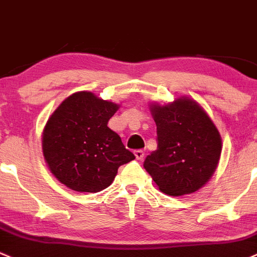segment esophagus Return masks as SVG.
<instances>
[{"mask_svg":"<svg viewBox=\"0 0 257 257\" xmlns=\"http://www.w3.org/2000/svg\"><path fill=\"white\" fill-rule=\"evenodd\" d=\"M135 157L137 158V160H140L141 161L142 158L145 157V152L142 150H137V151H135Z\"/></svg>","mask_w":257,"mask_h":257,"instance_id":"34e87169","label":"esophagus"}]
</instances>
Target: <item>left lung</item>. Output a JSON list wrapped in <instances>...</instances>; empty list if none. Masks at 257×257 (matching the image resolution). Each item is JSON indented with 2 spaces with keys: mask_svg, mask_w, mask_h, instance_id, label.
<instances>
[{
  "mask_svg": "<svg viewBox=\"0 0 257 257\" xmlns=\"http://www.w3.org/2000/svg\"><path fill=\"white\" fill-rule=\"evenodd\" d=\"M150 110L158 146L145 160V169L166 194L197 192L218 167L223 147L218 128L192 97L182 96L167 105L151 102Z\"/></svg>",
  "mask_w": 257,
  "mask_h": 257,
  "instance_id": "left-lung-1",
  "label": "left lung"
}]
</instances>
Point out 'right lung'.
<instances>
[{"mask_svg":"<svg viewBox=\"0 0 257 257\" xmlns=\"http://www.w3.org/2000/svg\"><path fill=\"white\" fill-rule=\"evenodd\" d=\"M118 107L91 91H78L49 116L42 150L60 183L75 192H100L112 183L120 166L135 160L120 136L107 127Z\"/></svg>","mask_w":257,"mask_h":257,"instance_id":"add662e5","label":"right lung"}]
</instances>
